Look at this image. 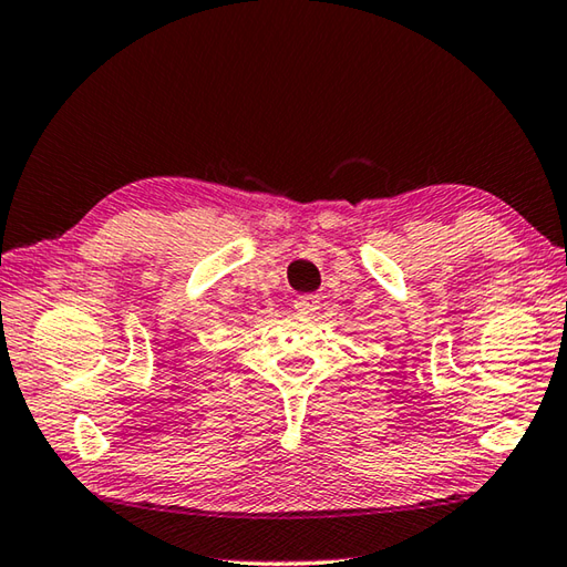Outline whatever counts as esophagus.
<instances>
[{
	"label": "esophagus",
	"instance_id": "esophagus-1",
	"mask_svg": "<svg viewBox=\"0 0 567 567\" xmlns=\"http://www.w3.org/2000/svg\"><path fill=\"white\" fill-rule=\"evenodd\" d=\"M295 309L299 315H312L319 309V295H299L295 299Z\"/></svg>",
	"mask_w": 567,
	"mask_h": 567
}]
</instances>
